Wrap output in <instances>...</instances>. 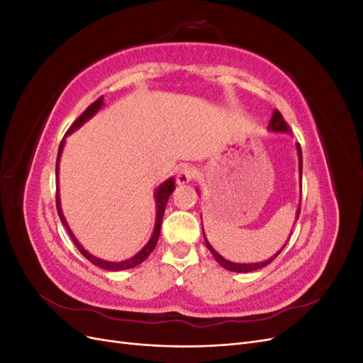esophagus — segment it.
I'll return each mask as SVG.
<instances>
[{
  "label": "esophagus",
  "mask_w": 363,
  "mask_h": 363,
  "mask_svg": "<svg viewBox=\"0 0 363 363\" xmlns=\"http://www.w3.org/2000/svg\"><path fill=\"white\" fill-rule=\"evenodd\" d=\"M196 175V169L194 167H188V164H184L179 171H177V183L179 184H186L189 183L194 177Z\"/></svg>",
  "instance_id": "esophagus-1"
}]
</instances>
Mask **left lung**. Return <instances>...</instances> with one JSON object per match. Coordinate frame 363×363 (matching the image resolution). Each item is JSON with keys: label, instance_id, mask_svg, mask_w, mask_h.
Masks as SVG:
<instances>
[{"label": "left lung", "instance_id": "obj_1", "mask_svg": "<svg viewBox=\"0 0 363 363\" xmlns=\"http://www.w3.org/2000/svg\"><path fill=\"white\" fill-rule=\"evenodd\" d=\"M268 130L269 131H272V133H291V127L286 124V121L283 119V116H281V113L277 111H274L272 112V116H271V121H269V124H268ZM295 148H296V155H298V174H300V195H301V174H303V155H301V147H300V144L298 142H296L295 144ZM298 216H300V206H298V208H296V213H295V219H298ZM203 225V224H201ZM292 233V232H291ZM203 236H204V242H206V247L208 248V251L212 252L213 255V257L216 259V262L219 263V265H221L223 268H225V269H228V271H233V272H252V271H257V269H260V268H263V267H267V265H269V263L276 259L280 252H281V250L286 247V244H284L276 255L274 256H271L269 259H267V260H263V262H256V263H238V262H232V260H227V259H224L221 255H219V252L211 245V242H208L207 240V238H206V235H204V228H203ZM289 239V238H288Z\"/></svg>", "mask_w": 363, "mask_h": 363}]
</instances>
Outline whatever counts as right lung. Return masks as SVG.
I'll list each match as a JSON object with an SVG mask.
<instances>
[{
    "label": "right lung",
    "mask_w": 363,
    "mask_h": 363,
    "mask_svg": "<svg viewBox=\"0 0 363 363\" xmlns=\"http://www.w3.org/2000/svg\"><path fill=\"white\" fill-rule=\"evenodd\" d=\"M104 106V101H103V96L98 98V100L95 103H92L89 107L86 108V111L77 118L75 123L69 127V130L67 131V135H65V138L72 135L75 130H79L84 123H87L92 116H95L98 112L101 111V107ZM65 138L63 140L60 142V147H59V155H57V163H56V177H57V191H56V204H57V213L60 216V221L63 224V227L68 230V233L71 236V239L74 240L75 247L79 248V251L82 252V255L92 262L95 267H100L106 271H123V269H130V268H135L138 267L139 263L144 262L148 256L150 252L155 250L156 244H157V239H159V235H160V228H162V219H163V213H164V207H167V203L169 200V195L174 192L175 189V180L174 177H169L168 180H164L160 186H157L156 191H155V201H156V224H155V230H152V235L150 238L148 242L144 245V248H142L140 251H138L135 256H131L130 259H125L123 262H111V260H104V259H100L96 257L94 255H91L89 251L84 250V247L79 242V239L75 238V235L72 233V230L67 221V218H65L63 215V211H62V204H60V194H59V163H60V156H62V151H63V147H65Z\"/></svg>",
    "instance_id": "1"
}]
</instances>
